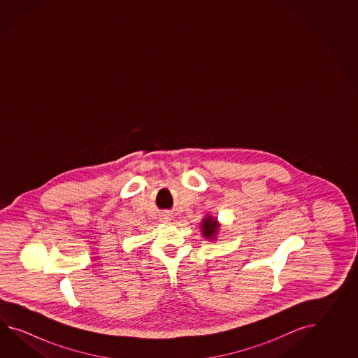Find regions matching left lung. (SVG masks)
Here are the masks:
<instances>
[{"label": "left lung", "instance_id": "left-lung-1", "mask_svg": "<svg viewBox=\"0 0 358 358\" xmlns=\"http://www.w3.org/2000/svg\"><path fill=\"white\" fill-rule=\"evenodd\" d=\"M219 228H220V224H219L217 219L213 217V216H210V215H207L201 222L202 236H205L206 239H210V241H213L216 238Z\"/></svg>", "mask_w": 358, "mask_h": 358}]
</instances>
